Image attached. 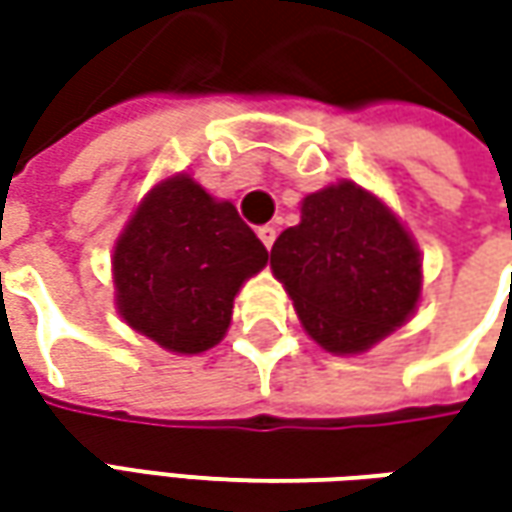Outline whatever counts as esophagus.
Returning a JSON list of instances; mask_svg holds the SVG:
<instances>
[{
    "label": "esophagus",
    "instance_id": "obj_1",
    "mask_svg": "<svg viewBox=\"0 0 512 512\" xmlns=\"http://www.w3.org/2000/svg\"><path fill=\"white\" fill-rule=\"evenodd\" d=\"M256 233H259V239H262V245H265L267 250H270V247H273V242H276V227L262 225V227H259V230H256Z\"/></svg>",
    "mask_w": 512,
    "mask_h": 512
}]
</instances>
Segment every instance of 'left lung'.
<instances>
[{"label":"left lung","instance_id":"left-lung-1","mask_svg":"<svg viewBox=\"0 0 512 512\" xmlns=\"http://www.w3.org/2000/svg\"><path fill=\"white\" fill-rule=\"evenodd\" d=\"M307 336L327 353H364L402 327L422 296L413 236L379 196L353 182L316 190L302 222L270 250Z\"/></svg>","mask_w":512,"mask_h":512}]
</instances>
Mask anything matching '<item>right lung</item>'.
<instances>
[{
	"mask_svg": "<svg viewBox=\"0 0 512 512\" xmlns=\"http://www.w3.org/2000/svg\"><path fill=\"white\" fill-rule=\"evenodd\" d=\"M265 265L236 207L176 173L142 199L113 247L116 310L170 353H205L227 333L239 287Z\"/></svg>",
	"mask_w": 512,
	"mask_h": 512,
	"instance_id": "right-lung-1",
	"label": "right lung"
}]
</instances>
